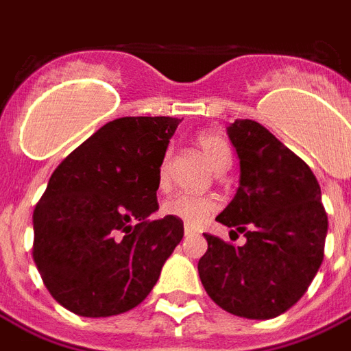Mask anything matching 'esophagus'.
Returning a JSON list of instances; mask_svg holds the SVG:
<instances>
[{
	"instance_id": "34e87169",
	"label": "esophagus",
	"mask_w": 351,
	"mask_h": 351,
	"mask_svg": "<svg viewBox=\"0 0 351 351\" xmlns=\"http://www.w3.org/2000/svg\"><path fill=\"white\" fill-rule=\"evenodd\" d=\"M184 233H186V237H193V234H197V230H193L191 226H186V228H184Z\"/></svg>"
}]
</instances>
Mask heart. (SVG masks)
Listing matches in <instances>:
<instances>
[{"label": "heart", "instance_id": "obj_1", "mask_svg": "<svg viewBox=\"0 0 351 351\" xmlns=\"http://www.w3.org/2000/svg\"><path fill=\"white\" fill-rule=\"evenodd\" d=\"M195 142L215 169L224 171L230 165V145L220 134L202 131L195 136ZM167 182H169V151L162 156V162L158 165L160 187H164ZM162 209L165 215L180 219L187 226H200L217 211V202L209 197H200V195H191V193H176L169 200H165Z\"/></svg>", "mask_w": 351, "mask_h": 351}]
</instances>
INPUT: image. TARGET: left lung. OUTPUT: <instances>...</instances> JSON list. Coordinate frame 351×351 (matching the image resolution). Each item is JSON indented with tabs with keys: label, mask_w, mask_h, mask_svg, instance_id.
<instances>
[{
	"label": "left lung",
	"mask_w": 351,
	"mask_h": 351,
	"mask_svg": "<svg viewBox=\"0 0 351 351\" xmlns=\"http://www.w3.org/2000/svg\"><path fill=\"white\" fill-rule=\"evenodd\" d=\"M240 160V186L217 217L244 233L233 245L204 233L198 275L208 295L233 315L273 319L306 293L324 258L328 215L304 160L255 120L228 127Z\"/></svg>",
	"instance_id": "obj_1"
}]
</instances>
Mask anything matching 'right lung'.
Here are the masks:
<instances>
[{"label":"right lung","mask_w":351,"mask_h":351,"mask_svg":"<svg viewBox=\"0 0 351 351\" xmlns=\"http://www.w3.org/2000/svg\"><path fill=\"white\" fill-rule=\"evenodd\" d=\"M182 120L127 117L76 147L36 204L32 258L56 302L82 317L132 310L184 237L158 209V165Z\"/></svg>","instance_id":"obj_1"}]
</instances>
